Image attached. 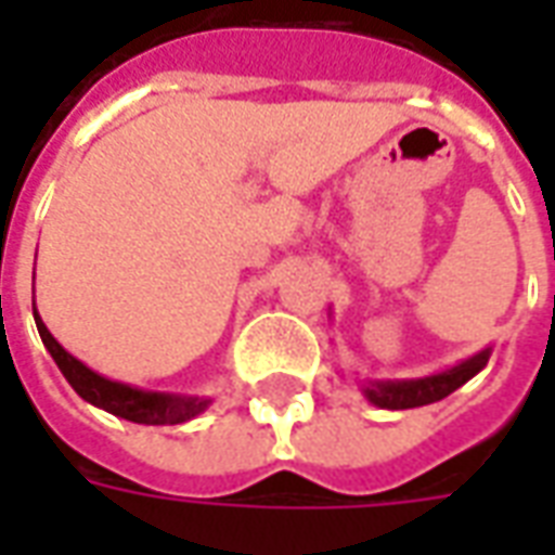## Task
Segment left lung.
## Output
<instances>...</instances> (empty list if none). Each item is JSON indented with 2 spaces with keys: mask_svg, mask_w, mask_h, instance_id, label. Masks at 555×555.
Masks as SVG:
<instances>
[{
  "mask_svg": "<svg viewBox=\"0 0 555 555\" xmlns=\"http://www.w3.org/2000/svg\"><path fill=\"white\" fill-rule=\"evenodd\" d=\"M490 350H478L476 357L457 362L446 372L428 374V377H413V380H365L362 384V396L372 401L374 408L384 410H410V408H425L434 401H442L446 396H452L454 389L476 377L490 360Z\"/></svg>",
  "mask_w": 555,
  "mask_h": 555,
  "instance_id": "1",
  "label": "left lung"
}]
</instances>
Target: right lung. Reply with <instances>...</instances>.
<instances>
[{"label": "right lung", "mask_w": 555, "mask_h": 555, "mask_svg": "<svg viewBox=\"0 0 555 555\" xmlns=\"http://www.w3.org/2000/svg\"><path fill=\"white\" fill-rule=\"evenodd\" d=\"M35 324L41 333L43 348L50 350V357L59 365V372L65 374V380L82 401H89L94 408L106 410L118 418L137 422V425H181L190 422L198 413H205L210 398L198 396H171V392H151V389H139V386L121 384V380H109L103 374L91 372L86 362H79L74 353H67L53 333L47 330L41 314L35 309Z\"/></svg>", "instance_id": "add662e5"}]
</instances>
